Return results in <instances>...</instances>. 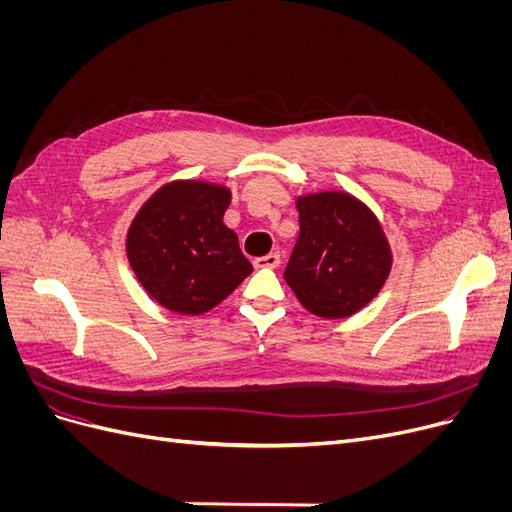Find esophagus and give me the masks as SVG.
<instances>
[{
	"label": "esophagus",
	"instance_id": "1",
	"mask_svg": "<svg viewBox=\"0 0 512 512\" xmlns=\"http://www.w3.org/2000/svg\"><path fill=\"white\" fill-rule=\"evenodd\" d=\"M280 262H282V256H280V252H271V254H267V256L256 258V260H254V265H256L258 269H262V267L275 269V267H280Z\"/></svg>",
	"mask_w": 512,
	"mask_h": 512
}]
</instances>
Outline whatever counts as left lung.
Listing matches in <instances>:
<instances>
[{"label": "left lung", "instance_id": "8db88e82", "mask_svg": "<svg viewBox=\"0 0 512 512\" xmlns=\"http://www.w3.org/2000/svg\"><path fill=\"white\" fill-rule=\"evenodd\" d=\"M299 239L284 277L314 316L348 318L376 297L393 267L389 239L365 203L348 192L297 198Z\"/></svg>", "mask_w": 512, "mask_h": 512}]
</instances>
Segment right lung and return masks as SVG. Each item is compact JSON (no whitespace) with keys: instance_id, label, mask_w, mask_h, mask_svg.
<instances>
[{"instance_id":"1","label":"right lung","mask_w":512,"mask_h":512,"mask_svg":"<svg viewBox=\"0 0 512 512\" xmlns=\"http://www.w3.org/2000/svg\"><path fill=\"white\" fill-rule=\"evenodd\" d=\"M230 190L200 179L170 181L128 228L126 252L149 297L183 316L220 305L254 271L224 224Z\"/></svg>"}]
</instances>
